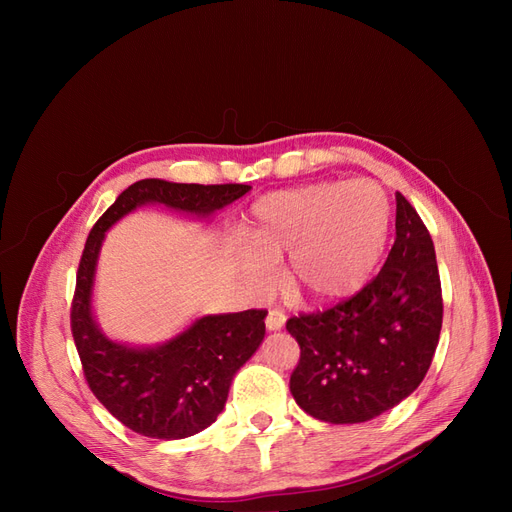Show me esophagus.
I'll return each mask as SVG.
<instances>
[{"instance_id":"obj_1","label":"esophagus","mask_w":512,"mask_h":512,"mask_svg":"<svg viewBox=\"0 0 512 512\" xmlns=\"http://www.w3.org/2000/svg\"><path fill=\"white\" fill-rule=\"evenodd\" d=\"M265 322H267V329L269 331H280L284 327V322H286V314L282 312V309H277V307L269 309Z\"/></svg>"}]
</instances>
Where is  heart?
Listing matches in <instances>:
<instances>
[{"mask_svg":"<svg viewBox=\"0 0 512 512\" xmlns=\"http://www.w3.org/2000/svg\"><path fill=\"white\" fill-rule=\"evenodd\" d=\"M391 200L376 181H329L271 192L243 230V271L256 288L273 284L288 256L286 284L303 301L331 303L374 275L391 230Z\"/></svg>","mask_w":512,"mask_h":512,"instance_id":"obj_1","label":"heart"}]
</instances>
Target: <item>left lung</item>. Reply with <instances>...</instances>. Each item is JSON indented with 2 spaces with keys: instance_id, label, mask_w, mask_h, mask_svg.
<instances>
[{
  "instance_id": "obj_1",
  "label": "left lung",
  "mask_w": 512,
  "mask_h": 512,
  "mask_svg": "<svg viewBox=\"0 0 512 512\" xmlns=\"http://www.w3.org/2000/svg\"><path fill=\"white\" fill-rule=\"evenodd\" d=\"M436 250L416 209L397 194L395 243L384 267L352 297L292 316L301 348L294 401L318 421L363 423L423 382L442 329Z\"/></svg>"
}]
</instances>
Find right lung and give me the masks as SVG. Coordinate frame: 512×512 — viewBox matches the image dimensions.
Here are the masks:
<instances>
[{
	"instance_id": "add662e5",
	"label": "right lung",
	"mask_w": 512,
	"mask_h": 512,
	"mask_svg": "<svg viewBox=\"0 0 512 512\" xmlns=\"http://www.w3.org/2000/svg\"><path fill=\"white\" fill-rule=\"evenodd\" d=\"M250 192V185L143 179L123 190L91 228L76 271L70 329L91 393L119 423L147 438L179 440L209 427L222 412L232 376L265 337L267 309L205 316L160 348H128L98 331L89 294L108 226L145 203L209 215Z\"/></svg>"
}]
</instances>
